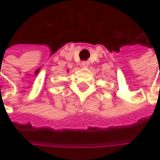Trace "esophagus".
Listing matches in <instances>:
<instances>
[{
  "instance_id": "34e87169",
  "label": "esophagus",
  "mask_w": 160,
  "mask_h": 160,
  "mask_svg": "<svg viewBox=\"0 0 160 160\" xmlns=\"http://www.w3.org/2000/svg\"><path fill=\"white\" fill-rule=\"evenodd\" d=\"M81 66H82L83 68H87V67L89 66V62H88V61H82V62H81Z\"/></svg>"
}]
</instances>
